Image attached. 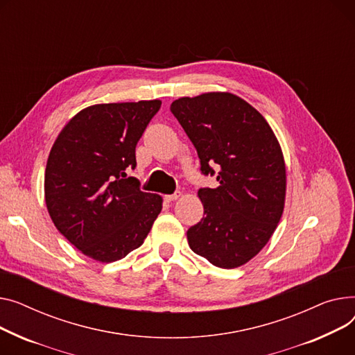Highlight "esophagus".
<instances>
[{
    "mask_svg": "<svg viewBox=\"0 0 355 355\" xmlns=\"http://www.w3.org/2000/svg\"><path fill=\"white\" fill-rule=\"evenodd\" d=\"M179 196H180V192H175V193H172V195H166V196H164V200H166V202H173V200H176Z\"/></svg>",
    "mask_w": 355,
    "mask_h": 355,
    "instance_id": "1",
    "label": "esophagus"
}]
</instances>
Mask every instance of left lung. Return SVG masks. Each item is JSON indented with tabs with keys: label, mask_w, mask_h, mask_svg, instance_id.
<instances>
[{
	"label": "left lung",
	"mask_w": 355,
	"mask_h": 355,
	"mask_svg": "<svg viewBox=\"0 0 355 355\" xmlns=\"http://www.w3.org/2000/svg\"><path fill=\"white\" fill-rule=\"evenodd\" d=\"M171 112L191 139L203 176V218L187 229L192 251L218 268H238L272 236L285 200V163L266 120L231 93L182 97Z\"/></svg>",
	"instance_id": "1"
}]
</instances>
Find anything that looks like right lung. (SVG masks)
Masks as SVG:
<instances>
[{"instance_id":"obj_1","label":"right lung","mask_w":355,"mask_h":355,"mask_svg":"<svg viewBox=\"0 0 355 355\" xmlns=\"http://www.w3.org/2000/svg\"><path fill=\"white\" fill-rule=\"evenodd\" d=\"M160 106V100L96 104L77 113L53 144L44 179L49 214L58 232L96 261L135 251L162 211V198L128 176Z\"/></svg>"}]
</instances>
